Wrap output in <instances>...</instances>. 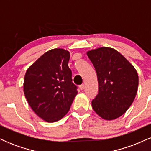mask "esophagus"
Returning <instances> with one entry per match:
<instances>
[{
  "mask_svg": "<svg viewBox=\"0 0 151 151\" xmlns=\"http://www.w3.org/2000/svg\"><path fill=\"white\" fill-rule=\"evenodd\" d=\"M79 89H80L81 90H83L85 89V85L84 84H81V85L79 86Z\"/></svg>",
  "mask_w": 151,
  "mask_h": 151,
  "instance_id": "1",
  "label": "esophagus"
}]
</instances>
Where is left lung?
Returning <instances> with one entry per match:
<instances>
[{"label": "left lung", "instance_id": "8db88e82", "mask_svg": "<svg viewBox=\"0 0 151 151\" xmlns=\"http://www.w3.org/2000/svg\"><path fill=\"white\" fill-rule=\"evenodd\" d=\"M97 74L99 92L91 101L95 112L105 120L120 117L134 101L138 76L134 67L113 48L101 47L88 51Z\"/></svg>", "mask_w": 151, "mask_h": 151}]
</instances>
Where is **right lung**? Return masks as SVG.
<instances>
[{"label": "right lung", "instance_id": "add662e5", "mask_svg": "<svg viewBox=\"0 0 151 151\" xmlns=\"http://www.w3.org/2000/svg\"><path fill=\"white\" fill-rule=\"evenodd\" d=\"M70 53L55 48L43 54L26 71L23 91L31 109L47 122H55L68 113L76 95L68 67Z\"/></svg>", "mask_w": 151, "mask_h": 151}]
</instances>
